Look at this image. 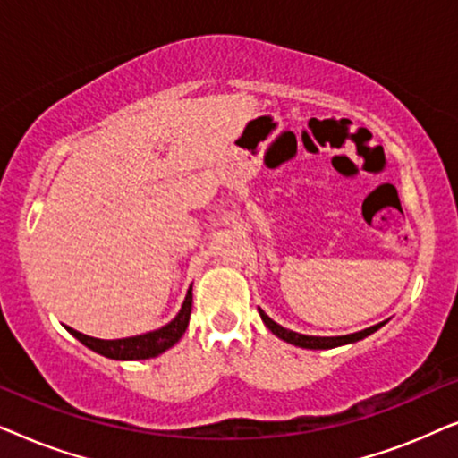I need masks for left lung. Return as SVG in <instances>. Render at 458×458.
<instances>
[{"label": "left lung", "mask_w": 458, "mask_h": 458, "mask_svg": "<svg viewBox=\"0 0 458 458\" xmlns=\"http://www.w3.org/2000/svg\"><path fill=\"white\" fill-rule=\"evenodd\" d=\"M259 312H260L262 323H265L267 327L271 329L273 334L279 337V340H284L287 344H293V346H298V348H306V350H329V348H337V346H346V344H354V342H359V340H365L367 335L375 334V331H377L379 327H384V325H386V321H384V323L373 325V327H369V329L356 331V334L335 335V337H318V335H304V334H298V331L281 327V325L275 323L273 318L268 317L265 310L259 309Z\"/></svg>", "instance_id": "8db88e82"}]
</instances>
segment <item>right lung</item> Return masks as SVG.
<instances>
[{
    "mask_svg": "<svg viewBox=\"0 0 458 458\" xmlns=\"http://www.w3.org/2000/svg\"><path fill=\"white\" fill-rule=\"evenodd\" d=\"M191 315V287L185 293L183 304L177 317L171 323L162 325L160 329L148 331V334L133 335V337H123V340H99V337H91L74 331L72 327H66L71 334L77 337L81 344H85L87 348L93 352L106 356L112 360H146L154 359L162 352H166L168 348H173L174 344L181 340V335L185 334L187 325H190Z\"/></svg>",
    "mask_w": 458,
    "mask_h": 458,
    "instance_id": "add662e5",
    "label": "right lung"
}]
</instances>
